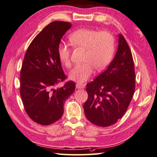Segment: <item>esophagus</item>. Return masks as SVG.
Returning <instances> with one entry per match:
<instances>
[{
	"label": "esophagus",
	"instance_id": "esophagus-1",
	"mask_svg": "<svg viewBox=\"0 0 157 157\" xmlns=\"http://www.w3.org/2000/svg\"><path fill=\"white\" fill-rule=\"evenodd\" d=\"M76 89H84L85 88V85H82L81 83H76Z\"/></svg>",
	"mask_w": 157,
	"mask_h": 157
}]
</instances>
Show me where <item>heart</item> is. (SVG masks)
Masks as SVG:
<instances>
[{
  "instance_id": "b5f03b06",
  "label": "heart",
  "mask_w": 157,
  "mask_h": 157,
  "mask_svg": "<svg viewBox=\"0 0 157 157\" xmlns=\"http://www.w3.org/2000/svg\"><path fill=\"white\" fill-rule=\"evenodd\" d=\"M69 40L75 47L85 48V63L76 65L71 71L69 78L78 82L86 81L92 76L94 67L98 70L104 69L113 58L114 38L108 32H98L94 29H81L73 32ZM61 63L67 68L71 67L70 49L66 44L61 43L57 49Z\"/></svg>"
}]
</instances>
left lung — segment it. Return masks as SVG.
<instances>
[{"label":"left lung","mask_w":157,"mask_h":157,"mask_svg":"<svg viewBox=\"0 0 157 157\" xmlns=\"http://www.w3.org/2000/svg\"><path fill=\"white\" fill-rule=\"evenodd\" d=\"M134 61L129 46L122 34L118 47L107 68L87 84L88 98L84 103L85 116L98 126L113 125L126 111L135 89Z\"/></svg>","instance_id":"8db88e82"}]
</instances>
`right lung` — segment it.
Returning a JSON list of instances; mask_svg holds the SVG:
<instances>
[{"label":"right lung","instance_id":"1","mask_svg":"<svg viewBox=\"0 0 157 157\" xmlns=\"http://www.w3.org/2000/svg\"><path fill=\"white\" fill-rule=\"evenodd\" d=\"M72 27L70 23H50L29 45L20 71V96L26 113L35 122L49 125L63 115L66 100L75 90L68 81L55 88L66 76L57 49L62 37Z\"/></svg>","mask_w":157,"mask_h":157}]
</instances>
